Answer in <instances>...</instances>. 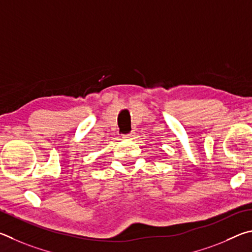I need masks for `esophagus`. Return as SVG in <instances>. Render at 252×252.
Masks as SVG:
<instances>
[{"mask_svg":"<svg viewBox=\"0 0 252 252\" xmlns=\"http://www.w3.org/2000/svg\"><path fill=\"white\" fill-rule=\"evenodd\" d=\"M134 136H135V133H129V134L124 135L123 138H125V139H133Z\"/></svg>","mask_w":252,"mask_h":252,"instance_id":"34e87169","label":"esophagus"}]
</instances>
